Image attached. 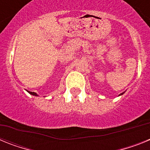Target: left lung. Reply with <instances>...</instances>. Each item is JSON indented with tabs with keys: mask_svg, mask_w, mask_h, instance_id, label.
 Segmentation results:
<instances>
[{
	"mask_svg": "<svg viewBox=\"0 0 150 150\" xmlns=\"http://www.w3.org/2000/svg\"><path fill=\"white\" fill-rule=\"evenodd\" d=\"M124 93H125V91H124V92H122V93L120 94V95H123V94H124Z\"/></svg>",
	"mask_w": 150,
	"mask_h": 150,
	"instance_id": "1",
	"label": "left lung"
}]
</instances>
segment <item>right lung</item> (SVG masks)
Instances as JSON below:
<instances>
[{
    "instance_id": "right-lung-1",
    "label": "right lung",
    "mask_w": 150,
    "mask_h": 150,
    "mask_svg": "<svg viewBox=\"0 0 150 150\" xmlns=\"http://www.w3.org/2000/svg\"><path fill=\"white\" fill-rule=\"evenodd\" d=\"M26 91H27L28 92L29 94H30V95H34V96H38V94H37V93H35V92H34V91H28V90H26Z\"/></svg>"
}]
</instances>
